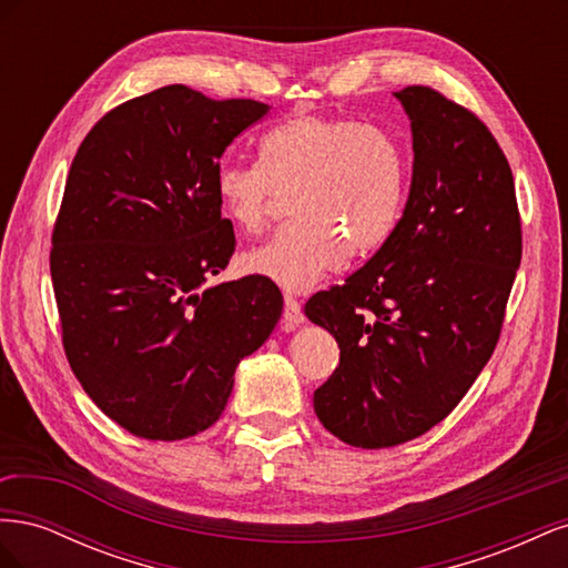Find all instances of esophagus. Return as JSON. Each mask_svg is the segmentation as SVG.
<instances>
[{"label": "esophagus", "mask_w": 568, "mask_h": 568, "mask_svg": "<svg viewBox=\"0 0 568 568\" xmlns=\"http://www.w3.org/2000/svg\"><path fill=\"white\" fill-rule=\"evenodd\" d=\"M305 315L301 311V303L294 296H284V326L286 329H294V326L303 324Z\"/></svg>", "instance_id": "esophagus-1"}]
</instances>
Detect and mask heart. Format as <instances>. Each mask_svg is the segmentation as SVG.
<instances>
[{
  "label": "heart",
  "instance_id": "obj_1",
  "mask_svg": "<svg viewBox=\"0 0 568 568\" xmlns=\"http://www.w3.org/2000/svg\"><path fill=\"white\" fill-rule=\"evenodd\" d=\"M261 163L215 170V196L234 225L257 234L280 192L296 220L244 255L248 272L286 291H307L346 251L363 255L390 234L405 194L400 144L379 128L341 115L301 113L263 134Z\"/></svg>",
  "mask_w": 568,
  "mask_h": 568
}]
</instances>
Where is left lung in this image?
<instances>
[{"label": "left lung", "mask_w": 568, "mask_h": 568, "mask_svg": "<svg viewBox=\"0 0 568 568\" xmlns=\"http://www.w3.org/2000/svg\"><path fill=\"white\" fill-rule=\"evenodd\" d=\"M412 128L403 217L343 286L305 303L341 363L315 390L326 432L390 448L443 422L500 338L521 263L511 170L480 120L440 92H393Z\"/></svg>", "instance_id": "8db88e82"}]
</instances>
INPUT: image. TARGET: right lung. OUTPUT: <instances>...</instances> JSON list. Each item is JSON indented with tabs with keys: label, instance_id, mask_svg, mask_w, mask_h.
<instances>
[{
	"label": "right lung",
	"instance_id": "obj_1",
	"mask_svg": "<svg viewBox=\"0 0 568 568\" xmlns=\"http://www.w3.org/2000/svg\"><path fill=\"white\" fill-rule=\"evenodd\" d=\"M267 111L168 84L109 111L73 159L49 255L63 348L94 405L140 438L213 426L282 317L261 274L209 286L236 246L215 170Z\"/></svg>",
	"mask_w": 568,
	"mask_h": 568
}]
</instances>
